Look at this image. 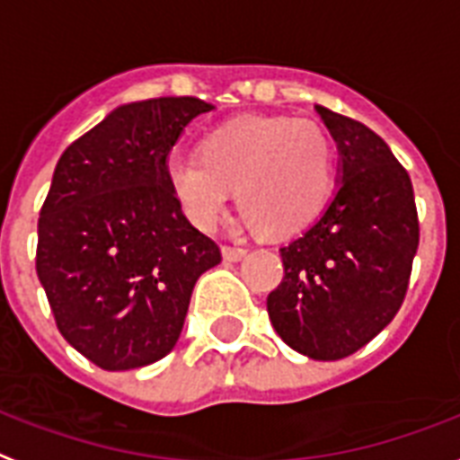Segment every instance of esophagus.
<instances>
[{"mask_svg":"<svg viewBox=\"0 0 460 460\" xmlns=\"http://www.w3.org/2000/svg\"><path fill=\"white\" fill-rule=\"evenodd\" d=\"M244 256H247V249L244 247H230V244L223 247V259H226V261H240Z\"/></svg>","mask_w":460,"mask_h":460,"instance_id":"esophagus-1","label":"esophagus"}]
</instances>
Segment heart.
I'll list each match as a JSON object with an SVG mask.
<instances>
[{
	"instance_id": "b5f03b06",
	"label": "heart",
	"mask_w": 460,
	"mask_h": 460,
	"mask_svg": "<svg viewBox=\"0 0 460 460\" xmlns=\"http://www.w3.org/2000/svg\"><path fill=\"white\" fill-rule=\"evenodd\" d=\"M165 177L184 216L213 230L234 191L252 226L290 237L316 218L333 184V146L309 119L242 115L218 124L201 153L172 155Z\"/></svg>"
}]
</instances>
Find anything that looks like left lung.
<instances>
[{"instance_id":"8db88e82","label":"left lung","mask_w":460,"mask_h":460,"mask_svg":"<svg viewBox=\"0 0 460 460\" xmlns=\"http://www.w3.org/2000/svg\"><path fill=\"white\" fill-rule=\"evenodd\" d=\"M338 146V187L323 213L280 247L286 276L270 323L293 350L341 359L389 326L403 305L420 226L412 184L382 137L314 105Z\"/></svg>"}]
</instances>
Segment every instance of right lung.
Segmentation results:
<instances>
[{
  "mask_svg": "<svg viewBox=\"0 0 460 460\" xmlns=\"http://www.w3.org/2000/svg\"><path fill=\"white\" fill-rule=\"evenodd\" d=\"M199 98L119 105L62 153L38 220L35 270L57 329L108 372L172 350L218 244L181 213L165 177Z\"/></svg>",
  "mask_w": 460,
  "mask_h": 460,
  "instance_id": "1",
  "label": "right lung"
}]
</instances>
